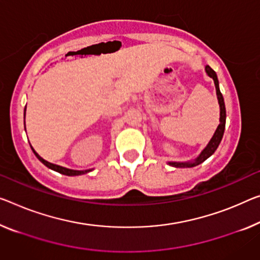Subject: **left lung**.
<instances>
[{
    "instance_id": "8db88e82",
    "label": "left lung",
    "mask_w": 260,
    "mask_h": 260,
    "mask_svg": "<svg viewBox=\"0 0 260 260\" xmlns=\"http://www.w3.org/2000/svg\"><path fill=\"white\" fill-rule=\"evenodd\" d=\"M206 73L209 78L214 80L215 83V88H216V95H217V100H218V105H219V124L217 126L216 131L213 135V137L209 141V143L207 144V146L201 151L197 158L194 160L190 161H169L170 166L173 167H179V169H185V167H194L197 165H200V164L203 162L206 159H208L211 154H213L219 145V143L222 141L223 134H224V129H225V118H226V114H225V105H224V99H223L221 90H219V85H218V79L217 75L215 73V71L211 69L210 66L207 65L206 66Z\"/></svg>"
}]
</instances>
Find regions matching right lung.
Returning a JSON list of instances; mask_svg holds the SVG:
<instances>
[{"label":"right lung","mask_w":260,"mask_h":260,"mask_svg":"<svg viewBox=\"0 0 260 260\" xmlns=\"http://www.w3.org/2000/svg\"><path fill=\"white\" fill-rule=\"evenodd\" d=\"M26 109V107H25ZM25 109H24V119H25ZM24 125H25V121H24ZM31 149H32L34 153L36 154V157H37L39 160H41L44 165H45L46 167H49V169L53 170L55 172H58V173L60 174H63V175H69V177H74V175H81V174H86L88 173V172H90L91 170H85V171H77V170H71V169H66V167H62V166H59V165H55V164H52V162H49L46 161L45 159H43L41 155H39L36 151L34 150V147L31 146Z\"/></svg>","instance_id":"right-lung-1"}]
</instances>
